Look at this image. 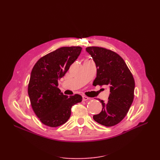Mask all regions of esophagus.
<instances>
[{
    "instance_id": "esophagus-1",
    "label": "esophagus",
    "mask_w": 160,
    "mask_h": 160,
    "mask_svg": "<svg viewBox=\"0 0 160 160\" xmlns=\"http://www.w3.org/2000/svg\"><path fill=\"white\" fill-rule=\"evenodd\" d=\"M82 99H83V101H88L89 99V98H88V97H87V96L83 95V97H82Z\"/></svg>"
}]
</instances>
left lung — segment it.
I'll return each mask as SVG.
<instances>
[{"label":"left lung","instance_id":"obj_1","mask_svg":"<svg viewBox=\"0 0 160 160\" xmlns=\"http://www.w3.org/2000/svg\"><path fill=\"white\" fill-rule=\"evenodd\" d=\"M97 67L95 85H109L108 101L102 104L100 113L93 115V119L106 127L119 123L126 116L134 98L135 81L124 60L118 53L99 47L86 48Z\"/></svg>","mask_w":160,"mask_h":160}]
</instances>
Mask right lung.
Listing matches in <instances>:
<instances>
[{"instance_id": "obj_1", "label": "right lung", "mask_w": 160, "mask_h": 160, "mask_svg": "<svg viewBox=\"0 0 160 160\" xmlns=\"http://www.w3.org/2000/svg\"><path fill=\"white\" fill-rule=\"evenodd\" d=\"M81 50V47H61L41 57L33 67L28 93L34 112L47 126L56 128L66 123L72 105L82 101L80 95L69 98L57 88L58 80L65 75Z\"/></svg>"}]
</instances>
